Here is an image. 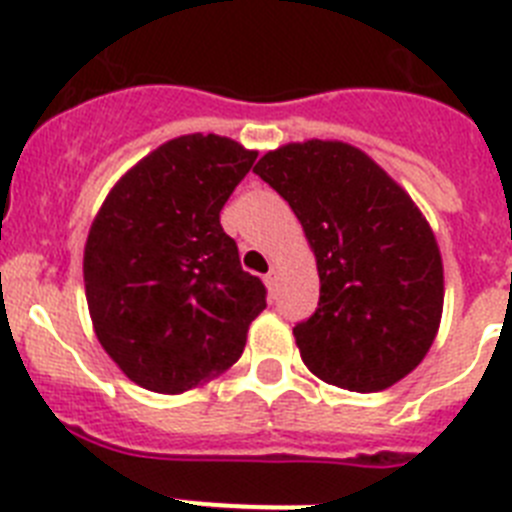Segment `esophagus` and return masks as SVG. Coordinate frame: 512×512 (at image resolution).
<instances>
[{"mask_svg": "<svg viewBox=\"0 0 512 512\" xmlns=\"http://www.w3.org/2000/svg\"><path fill=\"white\" fill-rule=\"evenodd\" d=\"M264 282H266V287H269L271 295H274V292H277V289H279V271L271 269L269 274H266V277H264Z\"/></svg>", "mask_w": 512, "mask_h": 512, "instance_id": "1", "label": "esophagus"}]
</instances>
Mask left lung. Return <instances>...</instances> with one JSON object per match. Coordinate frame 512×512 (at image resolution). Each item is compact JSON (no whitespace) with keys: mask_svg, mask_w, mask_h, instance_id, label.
<instances>
[{"mask_svg":"<svg viewBox=\"0 0 512 512\" xmlns=\"http://www.w3.org/2000/svg\"><path fill=\"white\" fill-rule=\"evenodd\" d=\"M253 171L295 210L318 261V307L295 325L307 369L351 392L400 382L428 354L443 310L441 253L415 202L338 140L289 143Z\"/></svg>","mask_w":512,"mask_h":512,"instance_id":"left-lung-1","label":"left lung"}]
</instances>
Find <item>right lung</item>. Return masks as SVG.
<instances>
[{"mask_svg": "<svg viewBox=\"0 0 512 512\" xmlns=\"http://www.w3.org/2000/svg\"><path fill=\"white\" fill-rule=\"evenodd\" d=\"M256 151L182 135L107 194L84 248L94 333L135 384L179 395L241 359L266 287L241 269L220 210Z\"/></svg>", "mask_w": 512, "mask_h": 512, "instance_id": "1", "label": "right lung"}]
</instances>
